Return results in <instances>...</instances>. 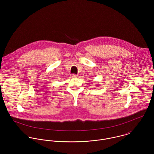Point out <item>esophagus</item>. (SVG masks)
<instances>
[{
	"label": "esophagus",
	"mask_w": 154,
	"mask_h": 154,
	"mask_svg": "<svg viewBox=\"0 0 154 154\" xmlns=\"http://www.w3.org/2000/svg\"><path fill=\"white\" fill-rule=\"evenodd\" d=\"M78 76L76 75H75V74H72V75H71V77L72 78H76Z\"/></svg>",
	"instance_id": "esophagus-1"
}]
</instances>
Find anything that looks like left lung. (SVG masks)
I'll list each match as a JSON object with an SVG mask.
<instances>
[{
	"label": "left lung",
	"instance_id": "left-lung-1",
	"mask_svg": "<svg viewBox=\"0 0 154 154\" xmlns=\"http://www.w3.org/2000/svg\"><path fill=\"white\" fill-rule=\"evenodd\" d=\"M97 86H98V85H97Z\"/></svg>",
	"mask_w": 154,
	"mask_h": 154
}]
</instances>
